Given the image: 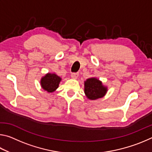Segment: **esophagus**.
Segmentation results:
<instances>
[{
  "label": "esophagus",
  "instance_id": "esophagus-1",
  "mask_svg": "<svg viewBox=\"0 0 152 152\" xmlns=\"http://www.w3.org/2000/svg\"><path fill=\"white\" fill-rule=\"evenodd\" d=\"M71 77L73 79H77L78 77V73H72L71 74Z\"/></svg>",
  "mask_w": 152,
  "mask_h": 152
}]
</instances>
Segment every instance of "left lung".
I'll list each match as a JSON object with an SVG mask.
<instances>
[{"label":"left lung","mask_w":152,"mask_h":152,"mask_svg":"<svg viewBox=\"0 0 152 152\" xmlns=\"http://www.w3.org/2000/svg\"><path fill=\"white\" fill-rule=\"evenodd\" d=\"M84 84L86 96L92 101L104 96L108 91L107 86H104L102 82L96 77L86 79Z\"/></svg>","instance_id":"left-lung-1"}]
</instances>
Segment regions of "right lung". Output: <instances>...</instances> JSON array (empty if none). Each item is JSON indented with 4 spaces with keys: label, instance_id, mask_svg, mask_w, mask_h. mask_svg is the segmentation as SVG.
<instances>
[{
    "label": "right lung",
    "instance_id": "obj_1",
    "mask_svg": "<svg viewBox=\"0 0 152 152\" xmlns=\"http://www.w3.org/2000/svg\"><path fill=\"white\" fill-rule=\"evenodd\" d=\"M61 78L55 73H47L40 80L42 88L49 93L54 92L59 87Z\"/></svg>",
    "mask_w": 152,
    "mask_h": 152
}]
</instances>
